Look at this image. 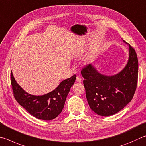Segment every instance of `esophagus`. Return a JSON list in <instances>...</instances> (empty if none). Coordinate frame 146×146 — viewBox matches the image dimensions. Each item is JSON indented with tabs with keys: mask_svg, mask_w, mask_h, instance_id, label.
<instances>
[{
	"mask_svg": "<svg viewBox=\"0 0 146 146\" xmlns=\"http://www.w3.org/2000/svg\"><path fill=\"white\" fill-rule=\"evenodd\" d=\"M76 81L78 82H80L82 81V78L80 77V76H77L76 78Z\"/></svg>",
	"mask_w": 146,
	"mask_h": 146,
	"instance_id": "34e87169",
	"label": "esophagus"
}]
</instances>
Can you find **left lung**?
Here are the masks:
<instances>
[{
	"label": "left lung",
	"mask_w": 146,
	"mask_h": 146,
	"mask_svg": "<svg viewBox=\"0 0 146 146\" xmlns=\"http://www.w3.org/2000/svg\"><path fill=\"white\" fill-rule=\"evenodd\" d=\"M138 71L137 54L129 44L127 64L116 75H102L91 64L85 66L81 74L84 78V86L91 109L105 117L115 114L123 109L131 102L135 92Z\"/></svg>",
	"instance_id": "obj_1"
}]
</instances>
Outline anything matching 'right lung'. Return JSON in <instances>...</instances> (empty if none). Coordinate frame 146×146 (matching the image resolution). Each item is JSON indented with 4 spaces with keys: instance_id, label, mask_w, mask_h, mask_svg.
<instances>
[{
    "instance_id": "obj_1",
    "label": "right lung",
    "mask_w": 146,
    "mask_h": 146,
    "mask_svg": "<svg viewBox=\"0 0 146 146\" xmlns=\"http://www.w3.org/2000/svg\"><path fill=\"white\" fill-rule=\"evenodd\" d=\"M76 78V75H74L60 82L54 91L42 96H35L25 92L11 72V84L17 102L34 117L46 121L56 118L62 112L66 97Z\"/></svg>"
}]
</instances>
